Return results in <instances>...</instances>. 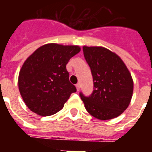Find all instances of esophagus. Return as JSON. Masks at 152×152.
<instances>
[{"mask_svg":"<svg viewBox=\"0 0 152 152\" xmlns=\"http://www.w3.org/2000/svg\"><path fill=\"white\" fill-rule=\"evenodd\" d=\"M76 89H77V91H79L80 89V83H77V84H76Z\"/></svg>","mask_w":152,"mask_h":152,"instance_id":"obj_1","label":"esophagus"}]
</instances>
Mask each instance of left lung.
<instances>
[{"mask_svg": "<svg viewBox=\"0 0 152 152\" xmlns=\"http://www.w3.org/2000/svg\"><path fill=\"white\" fill-rule=\"evenodd\" d=\"M86 62L91 69L94 91L89 97L80 96L86 111L102 121L121 115L130 103L134 81L123 60L102 46H83Z\"/></svg>", "mask_w": 152, "mask_h": 152, "instance_id": "1", "label": "left lung"}]
</instances>
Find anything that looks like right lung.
Segmentation results:
<instances>
[{
  "mask_svg": "<svg viewBox=\"0 0 152 152\" xmlns=\"http://www.w3.org/2000/svg\"><path fill=\"white\" fill-rule=\"evenodd\" d=\"M80 51L78 45L45 44L26 59L18 75V89L31 112L43 116L55 114L76 92L66 65Z\"/></svg>",
  "mask_w": 152,
  "mask_h": 152,
  "instance_id": "1",
  "label": "right lung"
}]
</instances>
